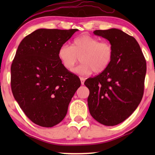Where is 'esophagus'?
Segmentation results:
<instances>
[{"instance_id": "obj_1", "label": "esophagus", "mask_w": 155, "mask_h": 155, "mask_svg": "<svg viewBox=\"0 0 155 155\" xmlns=\"http://www.w3.org/2000/svg\"><path fill=\"white\" fill-rule=\"evenodd\" d=\"M80 81H81V84L82 85H83L84 82V79L83 78H80Z\"/></svg>"}]
</instances>
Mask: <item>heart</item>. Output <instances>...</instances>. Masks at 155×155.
Masks as SVG:
<instances>
[{
  "label": "heart",
  "mask_w": 155,
  "mask_h": 155,
  "mask_svg": "<svg viewBox=\"0 0 155 155\" xmlns=\"http://www.w3.org/2000/svg\"><path fill=\"white\" fill-rule=\"evenodd\" d=\"M113 56V46L109 41H99L87 34L75 38L71 46L63 44L58 51V59L68 71L75 68L80 58L81 65L74 72L81 75H89L93 71L97 74L102 73L110 65Z\"/></svg>",
  "instance_id": "b5f03b06"
}]
</instances>
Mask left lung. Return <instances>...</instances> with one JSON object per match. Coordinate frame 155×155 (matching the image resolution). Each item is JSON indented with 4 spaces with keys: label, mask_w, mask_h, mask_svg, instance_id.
I'll return each mask as SVG.
<instances>
[{
    "label": "left lung",
    "mask_w": 155,
    "mask_h": 155,
    "mask_svg": "<svg viewBox=\"0 0 155 155\" xmlns=\"http://www.w3.org/2000/svg\"><path fill=\"white\" fill-rule=\"evenodd\" d=\"M109 40L114 48L110 65L102 73L84 82L91 116L113 126L124 121L140 103L144 93L146 61L136 39L118 29L95 30Z\"/></svg>",
    "instance_id": "left-lung-1"
}]
</instances>
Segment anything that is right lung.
<instances>
[{
	"label": "right lung",
	"instance_id": "obj_1",
	"mask_svg": "<svg viewBox=\"0 0 155 155\" xmlns=\"http://www.w3.org/2000/svg\"><path fill=\"white\" fill-rule=\"evenodd\" d=\"M78 29H39L20 42L11 65V90L27 117L50 128L66 116L72 97L81 82L65 68L59 48Z\"/></svg>",
	"mask_w": 155,
	"mask_h": 155
}]
</instances>
